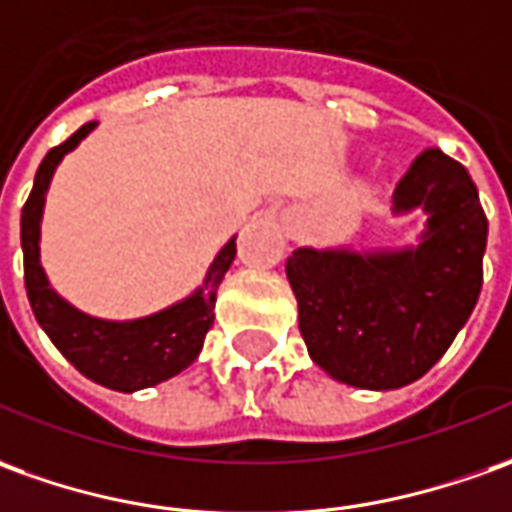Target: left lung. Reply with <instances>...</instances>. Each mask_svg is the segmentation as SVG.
Segmentation results:
<instances>
[{
  "label": "left lung",
  "mask_w": 512,
  "mask_h": 512,
  "mask_svg": "<svg viewBox=\"0 0 512 512\" xmlns=\"http://www.w3.org/2000/svg\"><path fill=\"white\" fill-rule=\"evenodd\" d=\"M424 209L418 248L315 250L287 259L309 357L331 379L396 390L421 379L477 306L488 217L468 169L429 147L398 181L393 211Z\"/></svg>",
  "instance_id": "obj_1"
}]
</instances>
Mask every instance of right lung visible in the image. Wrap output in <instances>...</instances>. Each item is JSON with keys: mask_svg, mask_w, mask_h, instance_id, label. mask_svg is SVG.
Wrapping results in <instances>:
<instances>
[{"mask_svg": "<svg viewBox=\"0 0 512 512\" xmlns=\"http://www.w3.org/2000/svg\"><path fill=\"white\" fill-rule=\"evenodd\" d=\"M94 128L97 122H88L66 142L52 147L35 172L33 192L21 209L24 287H27V298H30L38 326L47 331L49 340L74 368L102 387L133 393L142 387L167 382L195 362L214 323L217 287L234 262L236 242L231 239L214 256L206 281L195 295L150 317L116 323V320L83 315L72 303L63 301L61 295L49 287L44 267H41V248H38L41 214H44V200H47L55 167L61 164L63 155L72 153Z\"/></svg>", "mask_w": 512, "mask_h": 512, "instance_id": "1", "label": "right lung"}]
</instances>
